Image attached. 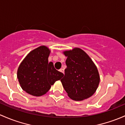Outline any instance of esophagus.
I'll use <instances>...</instances> for the list:
<instances>
[{
    "mask_svg": "<svg viewBox=\"0 0 125 125\" xmlns=\"http://www.w3.org/2000/svg\"><path fill=\"white\" fill-rule=\"evenodd\" d=\"M59 71L61 72V73H64V69H62V68H61L60 69H59Z\"/></svg>",
    "mask_w": 125,
    "mask_h": 125,
    "instance_id": "obj_1",
    "label": "esophagus"
}]
</instances>
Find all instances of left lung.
Returning <instances> with one entry per match:
<instances>
[{"mask_svg": "<svg viewBox=\"0 0 125 125\" xmlns=\"http://www.w3.org/2000/svg\"><path fill=\"white\" fill-rule=\"evenodd\" d=\"M67 57L65 75L60 80L68 96L83 101L94 94L100 81L96 66L86 52L79 48L65 51Z\"/></svg>", "mask_w": 125, "mask_h": 125, "instance_id": "1", "label": "left lung"}]
</instances>
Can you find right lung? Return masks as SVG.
<instances>
[{
  "mask_svg": "<svg viewBox=\"0 0 125 125\" xmlns=\"http://www.w3.org/2000/svg\"><path fill=\"white\" fill-rule=\"evenodd\" d=\"M50 50L42 45L31 51L18 68L17 78L22 89L35 96L45 94L52 85L63 77L53 63L48 62Z\"/></svg>",
  "mask_w": 125,
  "mask_h": 125,
  "instance_id": "add662e5",
  "label": "right lung"
}]
</instances>
